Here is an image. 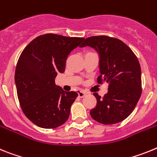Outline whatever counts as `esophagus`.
I'll return each mask as SVG.
<instances>
[{"mask_svg":"<svg viewBox=\"0 0 157 157\" xmlns=\"http://www.w3.org/2000/svg\"><path fill=\"white\" fill-rule=\"evenodd\" d=\"M86 92H84V91H79L78 92V95H79V97L80 98H83L84 97L85 95H86Z\"/></svg>","mask_w":157,"mask_h":157,"instance_id":"1","label":"esophagus"}]
</instances>
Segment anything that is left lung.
<instances>
[{"label": "left lung", "mask_w": 157, "mask_h": 157, "mask_svg": "<svg viewBox=\"0 0 157 157\" xmlns=\"http://www.w3.org/2000/svg\"><path fill=\"white\" fill-rule=\"evenodd\" d=\"M89 46L99 52L100 73L97 83H108V92L101 97L95 92L96 106L92 118L105 125L126 119L141 97V72L137 56L120 39L107 35L87 38L80 47Z\"/></svg>", "instance_id": "8db88e82"}]
</instances>
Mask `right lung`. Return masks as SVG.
Returning <instances> with one entry per match:
<instances>
[{
    "label": "right lung",
    "mask_w": 157,
    "mask_h": 157,
    "mask_svg": "<svg viewBox=\"0 0 157 157\" xmlns=\"http://www.w3.org/2000/svg\"><path fill=\"white\" fill-rule=\"evenodd\" d=\"M84 39L45 34L31 41L20 54L15 72L17 96L24 114L36 126L54 129L69 118L78 94L57 86L55 77L65 72L68 56Z\"/></svg>",
    "instance_id": "right-lung-1"
}]
</instances>
